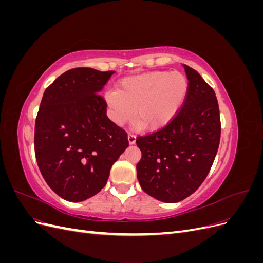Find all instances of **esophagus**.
Listing matches in <instances>:
<instances>
[{"label":"esophagus","mask_w":263,"mask_h":263,"mask_svg":"<svg viewBox=\"0 0 263 263\" xmlns=\"http://www.w3.org/2000/svg\"><path fill=\"white\" fill-rule=\"evenodd\" d=\"M128 142H129V145H134L135 142H136V136H135V135H133V134H128Z\"/></svg>","instance_id":"obj_1"}]
</instances>
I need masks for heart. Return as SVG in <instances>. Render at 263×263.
Masks as SVG:
<instances>
[{"mask_svg":"<svg viewBox=\"0 0 263 263\" xmlns=\"http://www.w3.org/2000/svg\"><path fill=\"white\" fill-rule=\"evenodd\" d=\"M189 92V81L181 72L153 71L127 77L116 90L105 94L110 117L123 125L135 115L137 126L147 130H157L170 123Z\"/></svg>","mask_w":263,"mask_h":263,"instance_id":"1","label":"heart"}]
</instances>
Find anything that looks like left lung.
<instances>
[{"label":"left lung","instance_id":"1","mask_svg":"<svg viewBox=\"0 0 263 263\" xmlns=\"http://www.w3.org/2000/svg\"><path fill=\"white\" fill-rule=\"evenodd\" d=\"M189 80L184 104L172 121L136 144L141 151L137 179L158 201L177 203L200 187L216 157L220 117L214 90L194 69L183 65Z\"/></svg>","mask_w":263,"mask_h":263}]
</instances>
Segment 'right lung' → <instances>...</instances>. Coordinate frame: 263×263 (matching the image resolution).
<instances>
[{
    "instance_id": "1",
    "label": "right lung",
    "mask_w": 263,
    "mask_h": 263,
    "mask_svg": "<svg viewBox=\"0 0 263 263\" xmlns=\"http://www.w3.org/2000/svg\"><path fill=\"white\" fill-rule=\"evenodd\" d=\"M113 73L71 69L43 95L35 123L36 160L47 184L63 200L82 202L98 194L129 145L99 94Z\"/></svg>"
}]
</instances>
